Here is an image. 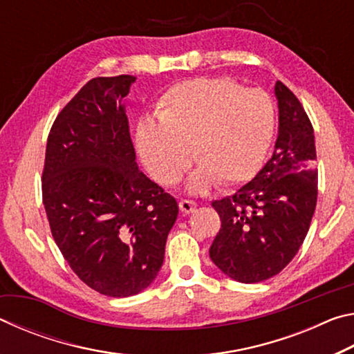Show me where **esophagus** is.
<instances>
[{
  "instance_id": "esophagus-1",
  "label": "esophagus",
  "mask_w": 354,
  "mask_h": 354,
  "mask_svg": "<svg viewBox=\"0 0 354 354\" xmlns=\"http://www.w3.org/2000/svg\"><path fill=\"white\" fill-rule=\"evenodd\" d=\"M195 207H196L195 201H190V200L179 201V209H181V212H184V214H192L195 211Z\"/></svg>"
}]
</instances>
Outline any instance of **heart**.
<instances>
[{
  "instance_id": "heart-1",
  "label": "heart",
  "mask_w": 354,
  "mask_h": 354,
  "mask_svg": "<svg viewBox=\"0 0 354 354\" xmlns=\"http://www.w3.org/2000/svg\"><path fill=\"white\" fill-rule=\"evenodd\" d=\"M156 117L137 124L136 148L156 181L173 184L194 159L187 190L201 194L215 181L242 184L261 170L277 129L273 98L225 77H195L162 93Z\"/></svg>"
}]
</instances>
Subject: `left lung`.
<instances>
[{
  "label": "left lung",
  "mask_w": 354,
  "mask_h": 354,
  "mask_svg": "<svg viewBox=\"0 0 354 354\" xmlns=\"http://www.w3.org/2000/svg\"><path fill=\"white\" fill-rule=\"evenodd\" d=\"M278 139L270 160L232 196L214 201L221 227L209 256L239 283L278 274L298 253L317 205L314 129L301 103L277 81Z\"/></svg>",
  "instance_id": "1"
}]
</instances>
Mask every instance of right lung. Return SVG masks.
<instances>
[{"instance_id": "1", "label": "right lung", "mask_w": 354, "mask_h": 354, "mask_svg": "<svg viewBox=\"0 0 354 354\" xmlns=\"http://www.w3.org/2000/svg\"><path fill=\"white\" fill-rule=\"evenodd\" d=\"M134 76L93 77L56 117L41 194L51 234L82 283L133 297L158 277L178 203L136 162L123 100Z\"/></svg>"}]
</instances>
